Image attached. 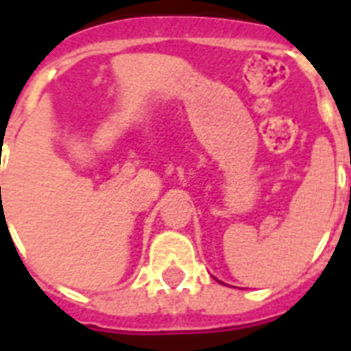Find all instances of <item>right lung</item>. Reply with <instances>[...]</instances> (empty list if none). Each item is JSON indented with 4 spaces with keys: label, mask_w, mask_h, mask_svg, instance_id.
<instances>
[{
    "label": "right lung",
    "mask_w": 351,
    "mask_h": 351,
    "mask_svg": "<svg viewBox=\"0 0 351 351\" xmlns=\"http://www.w3.org/2000/svg\"><path fill=\"white\" fill-rule=\"evenodd\" d=\"M0 190H1V188H0Z\"/></svg>",
    "instance_id": "add662e5"
}]
</instances>
